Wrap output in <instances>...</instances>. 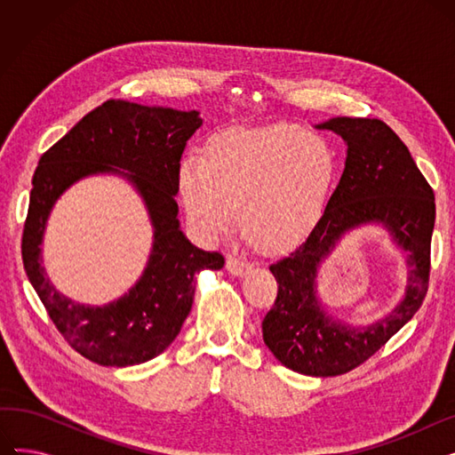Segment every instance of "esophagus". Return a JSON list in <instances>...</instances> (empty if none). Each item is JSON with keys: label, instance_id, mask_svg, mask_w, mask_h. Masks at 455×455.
<instances>
[{"label": "esophagus", "instance_id": "34e87169", "mask_svg": "<svg viewBox=\"0 0 455 455\" xmlns=\"http://www.w3.org/2000/svg\"><path fill=\"white\" fill-rule=\"evenodd\" d=\"M227 269L232 275H243L247 269H251V264H249L247 259H242V258H237V256H228Z\"/></svg>", "mask_w": 455, "mask_h": 455}]
</instances>
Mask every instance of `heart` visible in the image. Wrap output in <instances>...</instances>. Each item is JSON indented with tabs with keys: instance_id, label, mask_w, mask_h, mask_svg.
Segmentation results:
<instances>
[{
	"instance_id": "b5f03b06",
	"label": "heart",
	"mask_w": 455,
	"mask_h": 455,
	"mask_svg": "<svg viewBox=\"0 0 455 455\" xmlns=\"http://www.w3.org/2000/svg\"><path fill=\"white\" fill-rule=\"evenodd\" d=\"M339 170L338 151L319 134L288 125L228 129L213 136L206 160L180 164L188 218L208 240L240 223L267 251L297 245L317 225Z\"/></svg>"
}]
</instances>
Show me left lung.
Here are the masks:
<instances>
[{"instance_id":"8db88e82","label":"left lung","mask_w":455,"mask_h":455,"mask_svg":"<svg viewBox=\"0 0 455 455\" xmlns=\"http://www.w3.org/2000/svg\"><path fill=\"white\" fill-rule=\"evenodd\" d=\"M319 129L338 132L347 141L345 172L309 235L269 267L278 291L261 331L282 365L326 378L363 365L422 306L432 269L435 196L410 149L381 119L333 117ZM372 220L386 224L409 252V290L386 320L352 329L323 312L315 297V275L320 259L347 229Z\"/></svg>"}]
</instances>
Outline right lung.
Masks as SVG:
<instances>
[{"mask_svg": "<svg viewBox=\"0 0 455 455\" xmlns=\"http://www.w3.org/2000/svg\"><path fill=\"white\" fill-rule=\"evenodd\" d=\"M201 124L196 110L108 100L38 160L21 234L23 267L64 341L93 363L129 367L162 354L179 336L194 304L196 273L225 266L221 252L191 245L177 220L180 156ZM112 164L132 172L127 175L148 204L156 243L148 269L129 294L103 308H90L71 303L44 278L39 243L61 191L86 174L117 172Z\"/></svg>", "mask_w": 455, "mask_h": 455, "instance_id": "1", "label": "right lung"}]
</instances>
